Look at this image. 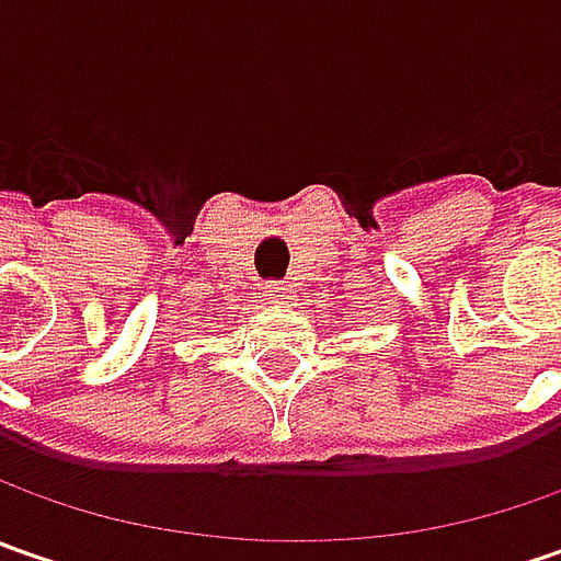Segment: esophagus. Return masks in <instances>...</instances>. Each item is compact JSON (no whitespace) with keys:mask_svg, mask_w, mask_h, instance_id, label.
I'll return each instance as SVG.
<instances>
[{"mask_svg":"<svg viewBox=\"0 0 561 561\" xmlns=\"http://www.w3.org/2000/svg\"><path fill=\"white\" fill-rule=\"evenodd\" d=\"M290 293H293L290 284H277V280L265 287V296H268L271 302H277V306H287V302H290V299H293Z\"/></svg>","mask_w":561,"mask_h":561,"instance_id":"1","label":"esophagus"}]
</instances>
